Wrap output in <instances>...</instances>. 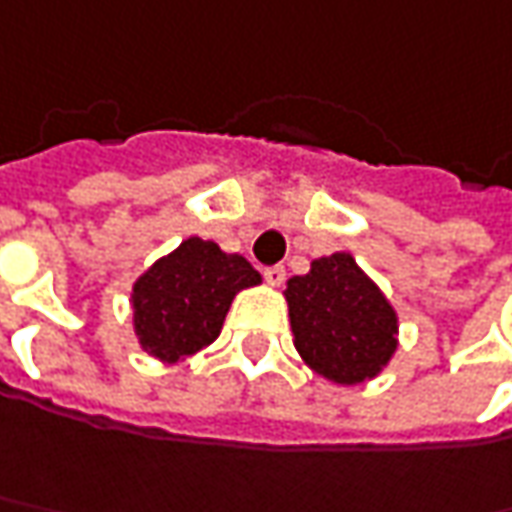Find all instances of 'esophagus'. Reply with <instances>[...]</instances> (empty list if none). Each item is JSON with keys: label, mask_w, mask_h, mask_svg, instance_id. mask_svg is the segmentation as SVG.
<instances>
[{"label": "esophagus", "mask_w": 512, "mask_h": 512, "mask_svg": "<svg viewBox=\"0 0 512 512\" xmlns=\"http://www.w3.org/2000/svg\"><path fill=\"white\" fill-rule=\"evenodd\" d=\"M263 277H266L269 286L277 289V286H283V280H286V269H283V266H269V269L263 272Z\"/></svg>", "instance_id": "esophagus-1"}]
</instances>
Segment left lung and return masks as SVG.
I'll return each mask as SVG.
<instances>
[{
  "label": "left lung",
  "mask_w": 512,
  "mask_h": 512,
  "mask_svg": "<svg viewBox=\"0 0 512 512\" xmlns=\"http://www.w3.org/2000/svg\"><path fill=\"white\" fill-rule=\"evenodd\" d=\"M300 360L334 385L379 377L399 348V317L348 252L314 257L283 291Z\"/></svg>",
  "instance_id": "1"
}]
</instances>
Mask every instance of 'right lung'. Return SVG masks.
<instances>
[{
    "instance_id": "right-lung-1",
    "label": "right lung",
    "mask_w": 512,
    "mask_h": 512,
    "mask_svg": "<svg viewBox=\"0 0 512 512\" xmlns=\"http://www.w3.org/2000/svg\"><path fill=\"white\" fill-rule=\"evenodd\" d=\"M260 283V272L243 255L223 252L215 240L186 238L133 283L130 306L141 351L167 365L189 360L218 340L240 291Z\"/></svg>"
}]
</instances>
